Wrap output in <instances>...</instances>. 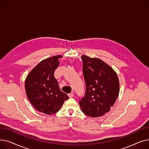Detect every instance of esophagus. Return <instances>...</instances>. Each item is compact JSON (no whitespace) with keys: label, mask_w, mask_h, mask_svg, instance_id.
<instances>
[{"label":"esophagus","mask_w":149,"mask_h":149,"mask_svg":"<svg viewBox=\"0 0 149 149\" xmlns=\"http://www.w3.org/2000/svg\"><path fill=\"white\" fill-rule=\"evenodd\" d=\"M68 96L69 98H72L74 97V93L72 92V93H70L68 94Z\"/></svg>","instance_id":"obj_1"}]
</instances>
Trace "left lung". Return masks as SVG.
Segmentation results:
<instances>
[{
	"label": "left lung",
	"instance_id": "1",
	"mask_svg": "<svg viewBox=\"0 0 149 149\" xmlns=\"http://www.w3.org/2000/svg\"><path fill=\"white\" fill-rule=\"evenodd\" d=\"M83 73L86 86L84 96L79 100L82 112L99 117L110 111L118 97L120 83L115 70L97 58L83 55Z\"/></svg>",
	"mask_w": 149,
	"mask_h": 149
}]
</instances>
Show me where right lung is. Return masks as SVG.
I'll return each mask as SVG.
<instances>
[{"label": "right lung", "instance_id": "obj_1", "mask_svg": "<svg viewBox=\"0 0 149 149\" xmlns=\"http://www.w3.org/2000/svg\"><path fill=\"white\" fill-rule=\"evenodd\" d=\"M53 56L42 60L27 75L25 87L30 103L37 111L46 115L57 112L69 98L63 92L54 73L59 65L58 58Z\"/></svg>", "mask_w": 149, "mask_h": 149}]
</instances>
